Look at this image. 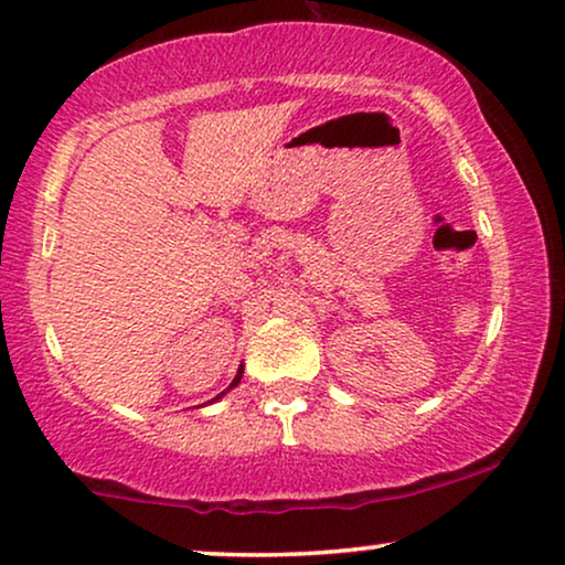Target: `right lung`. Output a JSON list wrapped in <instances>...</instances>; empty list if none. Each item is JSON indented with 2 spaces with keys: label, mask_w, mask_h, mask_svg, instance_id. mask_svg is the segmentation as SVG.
<instances>
[{
  "label": "right lung",
  "mask_w": 565,
  "mask_h": 565,
  "mask_svg": "<svg viewBox=\"0 0 565 565\" xmlns=\"http://www.w3.org/2000/svg\"><path fill=\"white\" fill-rule=\"evenodd\" d=\"M239 380H243V370H239V372H237V377H235V380H232V385H230V387H227V390H232V387H235V385H237V382H239ZM227 390H224V393H227ZM224 393H220V395H216V397H214V401H220V397H222V395H224Z\"/></svg>",
  "instance_id": "add662e5"
}]
</instances>
